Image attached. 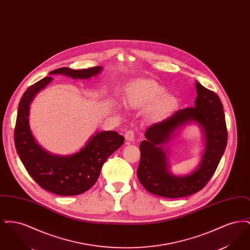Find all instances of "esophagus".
<instances>
[{"label": "esophagus", "mask_w": 250, "mask_h": 250, "mask_svg": "<svg viewBox=\"0 0 250 250\" xmlns=\"http://www.w3.org/2000/svg\"><path fill=\"white\" fill-rule=\"evenodd\" d=\"M125 138L128 142H133L135 139V132L133 130L126 131L125 134Z\"/></svg>", "instance_id": "1"}]
</instances>
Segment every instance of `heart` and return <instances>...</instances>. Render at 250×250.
<instances>
[{
  "instance_id": "obj_1",
  "label": "heart",
  "mask_w": 250,
  "mask_h": 250,
  "mask_svg": "<svg viewBox=\"0 0 250 250\" xmlns=\"http://www.w3.org/2000/svg\"><path fill=\"white\" fill-rule=\"evenodd\" d=\"M166 90L153 81H138L131 84L126 91V103L133 107L150 106L154 115H162L173 109L177 102L171 95H165Z\"/></svg>"
}]
</instances>
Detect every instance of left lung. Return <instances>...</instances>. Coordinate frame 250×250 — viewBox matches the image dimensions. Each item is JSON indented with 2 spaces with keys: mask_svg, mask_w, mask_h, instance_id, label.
<instances>
[{
  "mask_svg": "<svg viewBox=\"0 0 250 250\" xmlns=\"http://www.w3.org/2000/svg\"><path fill=\"white\" fill-rule=\"evenodd\" d=\"M196 91L194 107L179 109L167 119L150 125L145 132L146 140L140 144L138 178L146 190L157 196L176 199L202 190L214 175L226 149L228 130L219 96L198 82ZM190 121H196L202 126L207 149L196 172L188 177L176 178L167 171L161 144L166 143L178 127Z\"/></svg>",
  "mask_w": 250,
  "mask_h": 250,
  "instance_id": "8db88e82",
  "label": "left lung"
}]
</instances>
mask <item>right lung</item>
I'll use <instances>...</instances> for the list:
<instances>
[{
	"label": "right lung",
	"instance_id": "add662e5",
	"mask_svg": "<svg viewBox=\"0 0 250 250\" xmlns=\"http://www.w3.org/2000/svg\"><path fill=\"white\" fill-rule=\"evenodd\" d=\"M102 67L73 70L62 67L49 74H62L73 79H88ZM52 80L46 77L31 85L21 96L14 130L17 153L28 173L43 189L60 196H76L90 189L99 177L107 157L120 148L125 138L115 131L95 134L79 153L68 156L48 154L36 143L29 127V105L41 89Z\"/></svg>",
	"mask_w": 250,
	"mask_h": 250
}]
</instances>
